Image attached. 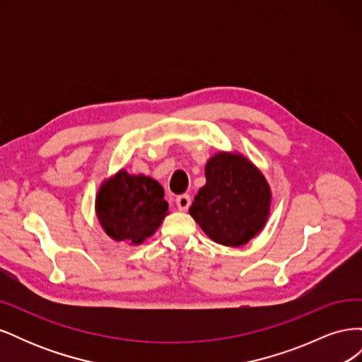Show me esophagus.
<instances>
[{
  "instance_id": "obj_1",
  "label": "esophagus",
  "mask_w": 362,
  "mask_h": 362,
  "mask_svg": "<svg viewBox=\"0 0 362 362\" xmlns=\"http://www.w3.org/2000/svg\"><path fill=\"white\" fill-rule=\"evenodd\" d=\"M190 204H192V199H190V196H189V194H181V196H178V198H177L178 210H181V211L189 210Z\"/></svg>"
}]
</instances>
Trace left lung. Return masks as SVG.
I'll return each mask as SVG.
<instances>
[{
	"mask_svg": "<svg viewBox=\"0 0 362 362\" xmlns=\"http://www.w3.org/2000/svg\"><path fill=\"white\" fill-rule=\"evenodd\" d=\"M205 180L190 216L213 242L228 247L247 245L270 216L272 189L266 177L242 152L218 151L205 164Z\"/></svg>",
	"mask_w": 362,
	"mask_h": 362,
	"instance_id": "1",
	"label": "left lung"
}]
</instances>
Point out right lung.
Segmentation results:
<instances>
[{
	"mask_svg": "<svg viewBox=\"0 0 362 362\" xmlns=\"http://www.w3.org/2000/svg\"><path fill=\"white\" fill-rule=\"evenodd\" d=\"M95 213L103 231L115 242L140 246L169 214V204L157 180L119 169L98 189Z\"/></svg>",
	"mask_w": 362,
	"mask_h": 362,
	"instance_id": "add662e5",
	"label": "right lung"
}]
</instances>
